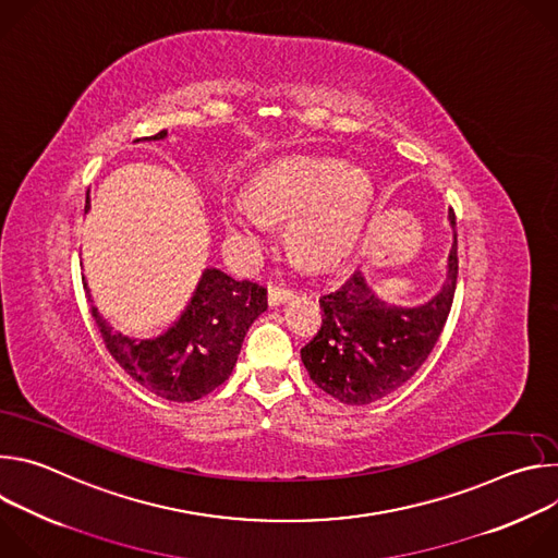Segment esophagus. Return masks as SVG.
Listing matches in <instances>:
<instances>
[{
  "label": "esophagus",
  "instance_id": "34e87169",
  "mask_svg": "<svg viewBox=\"0 0 558 558\" xmlns=\"http://www.w3.org/2000/svg\"><path fill=\"white\" fill-rule=\"evenodd\" d=\"M293 298V293L289 291V289H280V287H269L267 289V302H269V306H280V304H284L287 300H291Z\"/></svg>",
  "mask_w": 558,
  "mask_h": 558
}]
</instances>
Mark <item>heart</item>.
Instances as JSON below:
<instances>
[{
  "mask_svg": "<svg viewBox=\"0 0 558 558\" xmlns=\"http://www.w3.org/2000/svg\"><path fill=\"white\" fill-rule=\"evenodd\" d=\"M368 194L360 168L329 158H287L252 181L247 201L225 203L220 222L233 243L252 247L269 233V220H287V247L308 265L329 267L351 252Z\"/></svg>",
  "mask_w": 558,
  "mask_h": 558,
  "instance_id": "heart-1",
  "label": "heart"
}]
</instances>
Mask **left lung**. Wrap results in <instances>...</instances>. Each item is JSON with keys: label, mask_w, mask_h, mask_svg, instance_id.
Returning a JSON list of instances; mask_svg holds the SVG:
<instances>
[{"label": "left lung", "mask_w": 558, "mask_h": 558, "mask_svg": "<svg viewBox=\"0 0 558 558\" xmlns=\"http://www.w3.org/2000/svg\"><path fill=\"white\" fill-rule=\"evenodd\" d=\"M452 250L441 289L420 306H397L375 295L357 269L338 291L320 298L323 327L300 351L311 379L342 404L381 400L409 381L435 349L457 287L454 214Z\"/></svg>", "instance_id": "obj_1"}]
</instances>
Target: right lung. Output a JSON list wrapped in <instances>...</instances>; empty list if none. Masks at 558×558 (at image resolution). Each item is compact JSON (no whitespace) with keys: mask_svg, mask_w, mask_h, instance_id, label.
<instances>
[{"mask_svg":"<svg viewBox=\"0 0 558 558\" xmlns=\"http://www.w3.org/2000/svg\"><path fill=\"white\" fill-rule=\"evenodd\" d=\"M168 130L136 141H161ZM90 198H86V214ZM84 289L93 304L88 282ZM267 311V289L233 280L207 267L183 313L156 338H132L114 327L93 304V317L106 349L143 388L170 402H194L220 386L233 371L243 340L256 317Z\"/></svg>","mask_w":558,"mask_h":558,"instance_id":"obj_1","label":"right lung"}]
</instances>
